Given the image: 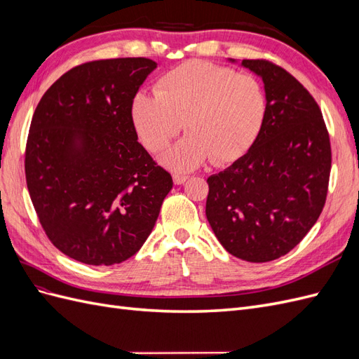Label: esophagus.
I'll list each match as a JSON object with an SVG mask.
<instances>
[{"mask_svg":"<svg viewBox=\"0 0 359 359\" xmlns=\"http://www.w3.org/2000/svg\"><path fill=\"white\" fill-rule=\"evenodd\" d=\"M189 180V177L186 175H180V173H173V182L177 184V186H180V184H184Z\"/></svg>","mask_w":359,"mask_h":359,"instance_id":"obj_1","label":"esophagus"}]
</instances>
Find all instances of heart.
I'll use <instances>...</instances> for the list:
<instances>
[{"instance_id":"obj_1","label":"heart","mask_w":359,"mask_h":359,"mask_svg":"<svg viewBox=\"0 0 359 359\" xmlns=\"http://www.w3.org/2000/svg\"><path fill=\"white\" fill-rule=\"evenodd\" d=\"M266 99L252 74L190 60L165 73L156 95L139 93L132 104L136 132L145 148L160 153L182 126L189 133L161 163L172 170L190 172L211 158L224 166L252 148L264 126Z\"/></svg>"}]
</instances>
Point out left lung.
<instances>
[{
    "label": "left lung",
    "mask_w": 359,
    "mask_h": 359,
    "mask_svg": "<svg viewBox=\"0 0 359 359\" xmlns=\"http://www.w3.org/2000/svg\"><path fill=\"white\" fill-rule=\"evenodd\" d=\"M265 83L266 114L248 153L206 180V219L220 244L247 262L287 255L318 222L328 194L331 142L304 85L268 60H244Z\"/></svg>",
    "instance_id": "obj_1"
}]
</instances>
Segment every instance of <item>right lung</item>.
Segmentation results:
<instances>
[{"label":"right lung","mask_w":359,"mask_h":359,"mask_svg":"<svg viewBox=\"0 0 359 359\" xmlns=\"http://www.w3.org/2000/svg\"><path fill=\"white\" fill-rule=\"evenodd\" d=\"M157 67L148 58L83 62L50 85L25 147L29 198L49 241L86 265L144 245L173 182L137 142L132 104Z\"/></svg>","instance_id":"add662e5"}]
</instances>
